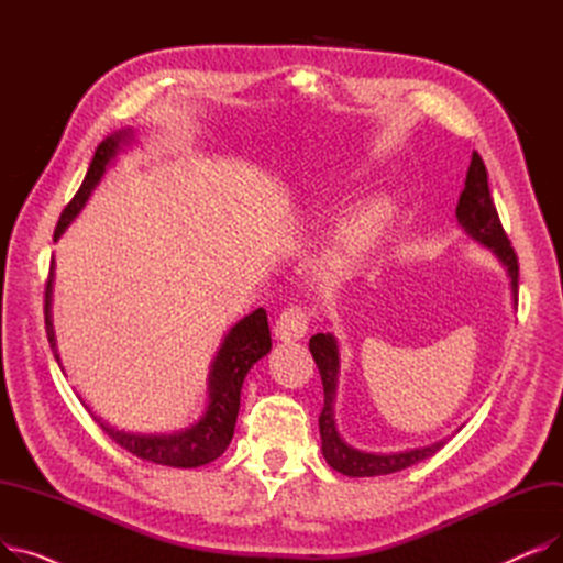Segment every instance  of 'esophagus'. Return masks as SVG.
<instances>
[{
  "label": "esophagus",
  "mask_w": 563,
  "mask_h": 563,
  "mask_svg": "<svg viewBox=\"0 0 563 563\" xmlns=\"http://www.w3.org/2000/svg\"><path fill=\"white\" fill-rule=\"evenodd\" d=\"M308 323L310 317L301 306H289L283 310V314L276 319L274 335L283 342H294V340H303L308 333Z\"/></svg>",
  "instance_id": "obj_1"
}]
</instances>
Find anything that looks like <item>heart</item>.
Masks as SVG:
<instances>
[{"label": "heart", "instance_id": "heart-1", "mask_svg": "<svg viewBox=\"0 0 563 563\" xmlns=\"http://www.w3.org/2000/svg\"><path fill=\"white\" fill-rule=\"evenodd\" d=\"M395 217V202L388 196H374L358 205L321 251L314 274L321 283L340 280L361 255H365Z\"/></svg>", "mask_w": 563, "mask_h": 563}]
</instances>
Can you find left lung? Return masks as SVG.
<instances>
[{
  "mask_svg": "<svg viewBox=\"0 0 563 563\" xmlns=\"http://www.w3.org/2000/svg\"><path fill=\"white\" fill-rule=\"evenodd\" d=\"M456 219L459 225L465 230L472 242L488 249L499 264L507 269L514 306L518 301V257L509 244V236L499 223L495 202L488 191V173L484 159L472 153L465 187L459 196L456 205ZM310 353L319 367L321 383H323V408L319 416V433H321V454L327 463L342 472L346 477H378V475H393L404 467L416 465L429 456H433L448 438L431 442L427 448H416L406 452H390V454H374L351 448L349 442L340 435L335 424V397H338V376H340V349L333 333H317L310 338Z\"/></svg>",
  "mask_w": 563,
  "mask_h": 563,
  "instance_id": "obj_1",
  "label": "left lung"
}]
</instances>
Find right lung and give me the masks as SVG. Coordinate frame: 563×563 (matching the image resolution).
Segmentation results:
<instances>
[{
    "label": "right lung",
    "mask_w": 563,
    "mask_h": 563,
    "mask_svg": "<svg viewBox=\"0 0 563 563\" xmlns=\"http://www.w3.org/2000/svg\"><path fill=\"white\" fill-rule=\"evenodd\" d=\"M132 141H134V134L128 128V130L113 132L98 145L93 162L86 170V177L77 196L70 200L62 219L56 223L54 242H58V236H62L68 230V225L77 219L81 207L86 205L88 198H91L93 189L100 185L115 155L123 153L125 145H130ZM52 285H54V257L49 266L47 287H45V329H47L49 346L54 351V358L58 367L64 369L62 358H58L54 323H52ZM269 351H272L269 321H266V312L257 308L244 319L236 321L234 327L223 335V342L210 365V374H207V406L202 410V416L198 418V422L191 424L189 429L175 431V433H130V431H118L115 427H109L102 418L96 416V412H91V416L102 427V431L109 433L111 440H115L123 450L132 452L143 461H151L157 465H170V467H198L205 463H212L228 450L232 440L246 374Z\"/></svg>",
    "instance_id": "obj_1"
}]
</instances>
